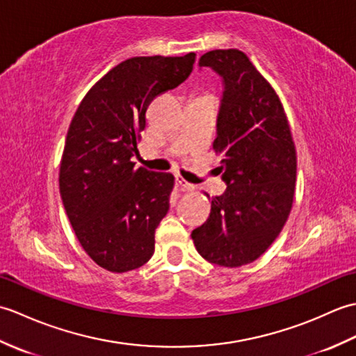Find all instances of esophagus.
Segmentation results:
<instances>
[{"label": "esophagus", "mask_w": 356, "mask_h": 356, "mask_svg": "<svg viewBox=\"0 0 356 356\" xmlns=\"http://www.w3.org/2000/svg\"><path fill=\"white\" fill-rule=\"evenodd\" d=\"M176 182H177L179 188H180V190H182V191H193V190H194V185L190 184V182H186V180L182 179V177H177Z\"/></svg>", "instance_id": "1"}]
</instances>
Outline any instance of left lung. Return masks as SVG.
<instances>
[{
  "instance_id": "8db88e82",
  "label": "left lung",
  "mask_w": 356,
  "mask_h": 356,
  "mask_svg": "<svg viewBox=\"0 0 356 356\" xmlns=\"http://www.w3.org/2000/svg\"><path fill=\"white\" fill-rule=\"evenodd\" d=\"M222 78L213 143L222 154L223 194L191 232L203 259L225 268L248 264L272 245L291 213L297 156L283 105L243 51L213 50L199 59Z\"/></svg>"
}]
</instances>
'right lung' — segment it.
Here are the masks:
<instances>
[{"instance_id": "right-lung-1", "label": "right lung", "mask_w": 356, "mask_h": 356, "mask_svg": "<svg viewBox=\"0 0 356 356\" xmlns=\"http://www.w3.org/2000/svg\"><path fill=\"white\" fill-rule=\"evenodd\" d=\"M194 61L195 53L127 59L90 88L72 119L59 193L79 243L104 269H138L154 252L174 177L134 168L131 157L151 101L185 82Z\"/></svg>"}]
</instances>
